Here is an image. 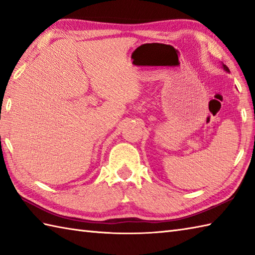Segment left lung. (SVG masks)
<instances>
[{"instance_id": "obj_1", "label": "left lung", "mask_w": 255, "mask_h": 255, "mask_svg": "<svg viewBox=\"0 0 255 255\" xmlns=\"http://www.w3.org/2000/svg\"><path fill=\"white\" fill-rule=\"evenodd\" d=\"M224 69L226 70V71H229V69H228V67H227V66H225V64H224Z\"/></svg>"}]
</instances>
